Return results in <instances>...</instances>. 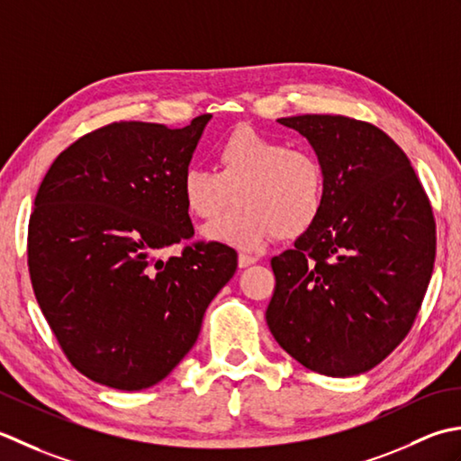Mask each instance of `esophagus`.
<instances>
[{"mask_svg":"<svg viewBox=\"0 0 461 461\" xmlns=\"http://www.w3.org/2000/svg\"><path fill=\"white\" fill-rule=\"evenodd\" d=\"M258 258L257 257H250V255H239V267L240 268H247L250 265H255Z\"/></svg>","mask_w":461,"mask_h":461,"instance_id":"34e87169","label":"esophagus"}]
</instances>
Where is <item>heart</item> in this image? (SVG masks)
Segmentation results:
<instances>
[{"label":"heart","mask_w":461,"mask_h":461,"mask_svg":"<svg viewBox=\"0 0 461 461\" xmlns=\"http://www.w3.org/2000/svg\"><path fill=\"white\" fill-rule=\"evenodd\" d=\"M214 171L186 165L178 181L193 217L217 219L206 239L242 250H258L275 237L298 239L322 217L328 194L326 171L314 151L242 127L214 147Z\"/></svg>","instance_id":"1"}]
</instances>
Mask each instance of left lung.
<instances>
[{
	"label": "left lung",
	"instance_id": "8db88e82",
	"mask_svg": "<svg viewBox=\"0 0 461 461\" xmlns=\"http://www.w3.org/2000/svg\"><path fill=\"white\" fill-rule=\"evenodd\" d=\"M326 171L322 217L270 260L275 340L308 370H372L408 336L436 260V221L406 153L366 121L298 115Z\"/></svg>",
	"mask_w": 461,
	"mask_h": 461
}]
</instances>
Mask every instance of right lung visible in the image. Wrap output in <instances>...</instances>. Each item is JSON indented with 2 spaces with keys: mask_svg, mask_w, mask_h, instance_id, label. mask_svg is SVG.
<instances>
[{
  "mask_svg": "<svg viewBox=\"0 0 461 461\" xmlns=\"http://www.w3.org/2000/svg\"><path fill=\"white\" fill-rule=\"evenodd\" d=\"M209 121L101 127L65 149L37 191L27 232L37 304L68 360L103 386L161 382L237 270L221 242L155 258L194 234L178 181Z\"/></svg>",
  "mask_w": 461,
  "mask_h": 461,
  "instance_id": "obj_1",
  "label": "right lung"
}]
</instances>
